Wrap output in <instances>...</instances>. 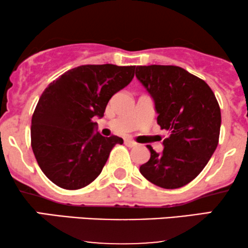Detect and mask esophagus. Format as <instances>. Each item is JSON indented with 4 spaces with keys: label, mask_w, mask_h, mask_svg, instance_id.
I'll list each match as a JSON object with an SVG mask.
<instances>
[{
    "label": "esophagus",
    "mask_w": 248,
    "mask_h": 248,
    "mask_svg": "<svg viewBox=\"0 0 248 248\" xmlns=\"http://www.w3.org/2000/svg\"><path fill=\"white\" fill-rule=\"evenodd\" d=\"M124 143H125V145H127V147H130V148H133V147H137V142H134V141H132V140H130V139H126V140L124 141Z\"/></svg>",
    "instance_id": "34e87169"
}]
</instances>
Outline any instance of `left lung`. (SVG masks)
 <instances>
[{
    "instance_id": "obj_1",
    "label": "left lung",
    "mask_w": 248,
    "mask_h": 248,
    "mask_svg": "<svg viewBox=\"0 0 248 248\" xmlns=\"http://www.w3.org/2000/svg\"><path fill=\"white\" fill-rule=\"evenodd\" d=\"M135 77L155 101L157 123L170 132L161 154L147 145L151 155L140 172L159 187H182L216 151L221 125L218 101L205 81L179 66H137Z\"/></svg>"
}]
</instances>
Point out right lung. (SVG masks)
I'll use <instances>...</instances> for the list:
<instances>
[{
	"mask_svg": "<svg viewBox=\"0 0 248 248\" xmlns=\"http://www.w3.org/2000/svg\"><path fill=\"white\" fill-rule=\"evenodd\" d=\"M135 66L81 65L49 83L31 118V148L40 169L54 184L79 189L103 170L116 135L97 132L108 101L131 82Z\"/></svg>",
	"mask_w": 248,
	"mask_h": 248,
	"instance_id": "1",
	"label": "right lung"
}]
</instances>
